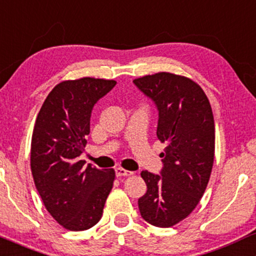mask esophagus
Segmentation results:
<instances>
[{"mask_svg":"<svg viewBox=\"0 0 256 256\" xmlns=\"http://www.w3.org/2000/svg\"><path fill=\"white\" fill-rule=\"evenodd\" d=\"M116 175L117 176H130V175H133V172L126 170V169H123V168H117Z\"/></svg>","mask_w":256,"mask_h":256,"instance_id":"34e87169","label":"esophagus"}]
</instances>
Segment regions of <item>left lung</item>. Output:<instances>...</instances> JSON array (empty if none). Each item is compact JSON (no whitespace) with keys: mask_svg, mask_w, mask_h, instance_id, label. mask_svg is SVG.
I'll list each match as a JSON object with an SVG mask.
<instances>
[{"mask_svg":"<svg viewBox=\"0 0 256 256\" xmlns=\"http://www.w3.org/2000/svg\"><path fill=\"white\" fill-rule=\"evenodd\" d=\"M156 104L157 138L166 142L160 175L142 172L148 191L138 204L142 219L170 228L196 208L204 194L214 163L215 126L212 106L192 80L158 72L134 80Z\"/></svg>","mask_w":256,"mask_h":256,"instance_id":"8db88e82","label":"left lung"}]
</instances>
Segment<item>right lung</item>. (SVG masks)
<instances>
[{
	"label": "right lung",
	"mask_w": 256,
	"mask_h": 256,
	"mask_svg": "<svg viewBox=\"0 0 256 256\" xmlns=\"http://www.w3.org/2000/svg\"><path fill=\"white\" fill-rule=\"evenodd\" d=\"M114 80L83 77L60 82L46 98L31 139V172L46 209L70 231H84L102 219L112 188L114 169L84 166L80 160L98 100Z\"/></svg>",
	"instance_id": "1"
}]
</instances>
